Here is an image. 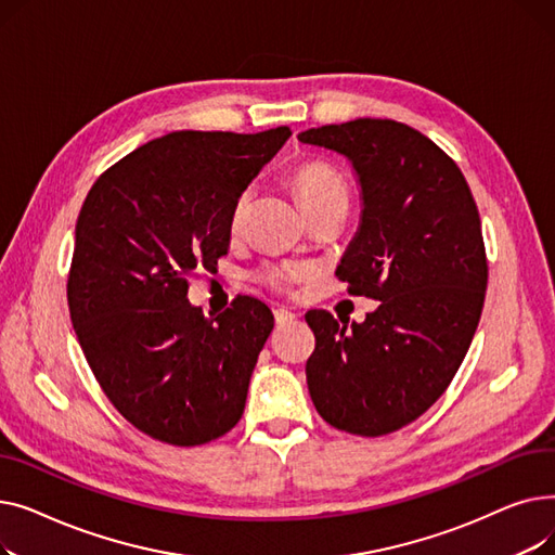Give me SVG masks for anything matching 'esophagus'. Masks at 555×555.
I'll return each mask as SVG.
<instances>
[{
    "label": "esophagus",
    "mask_w": 555,
    "mask_h": 555,
    "mask_svg": "<svg viewBox=\"0 0 555 555\" xmlns=\"http://www.w3.org/2000/svg\"><path fill=\"white\" fill-rule=\"evenodd\" d=\"M274 319H276L279 326H283V324L295 322L297 314H295L293 310H287V308H276V310H274Z\"/></svg>",
    "instance_id": "esophagus-1"
}]
</instances>
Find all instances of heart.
I'll return each instance as SVG.
<instances>
[{
  "label": "heart",
  "mask_w": 555,
  "mask_h": 555,
  "mask_svg": "<svg viewBox=\"0 0 555 555\" xmlns=\"http://www.w3.org/2000/svg\"><path fill=\"white\" fill-rule=\"evenodd\" d=\"M293 184L306 214H314L319 209H328V207H348L346 180L341 178V172L328 162L314 159V162L301 164L293 175ZM251 197H254V189L247 186L236 195V199H233L231 211H229L231 236H238L243 231L249 207H251ZM308 274L310 270L306 266H295V262H276V266H268L260 270L262 283H268L270 287L279 289V293L293 289Z\"/></svg>",
  "instance_id": "obj_1"
}]
</instances>
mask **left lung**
I'll return each mask as SVG.
<instances>
[{
  "label": "left lung",
  "instance_id": "8db88e82",
  "mask_svg": "<svg viewBox=\"0 0 555 555\" xmlns=\"http://www.w3.org/2000/svg\"><path fill=\"white\" fill-rule=\"evenodd\" d=\"M299 141L353 164L364 209L335 274L380 301L351 326L306 314L317 339L308 391L333 427L383 436L423 416L468 353L488 285L479 211L454 159L404 124L356 119Z\"/></svg>",
  "mask_w": 555,
  "mask_h": 555
}]
</instances>
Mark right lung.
Returning a JSON list of instances; mask_svg holds the SVG:
<instances>
[{
    "mask_svg": "<svg viewBox=\"0 0 555 555\" xmlns=\"http://www.w3.org/2000/svg\"><path fill=\"white\" fill-rule=\"evenodd\" d=\"M180 130L109 166L76 222L67 279L87 364L119 414L168 446H202L243 416L274 317L236 297L218 317L189 304V279L229 247V211L289 139Z\"/></svg>",
    "mask_w": 555,
    "mask_h": 555,
    "instance_id": "add662e5",
    "label": "right lung"
}]
</instances>
